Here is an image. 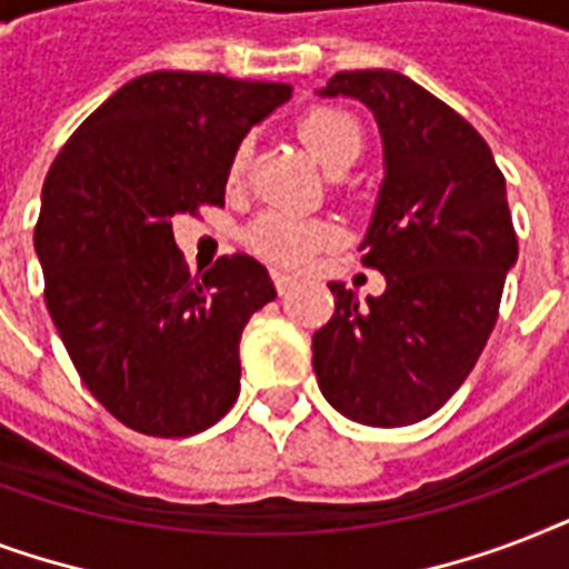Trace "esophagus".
I'll list each match as a JSON object with an SVG mask.
<instances>
[{
    "label": "esophagus",
    "mask_w": 569,
    "mask_h": 569,
    "mask_svg": "<svg viewBox=\"0 0 569 569\" xmlns=\"http://www.w3.org/2000/svg\"><path fill=\"white\" fill-rule=\"evenodd\" d=\"M271 280L277 286V295H286L295 286V277L286 274V271H271Z\"/></svg>",
    "instance_id": "esophagus-1"
}]
</instances>
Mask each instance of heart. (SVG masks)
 Returning a JSON list of instances; mask_svg holds the SVG:
<instances>
[{
    "label": "heart",
    "mask_w": 569,
    "mask_h": 569,
    "mask_svg": "<svg viewBox=\"0 0 569 569\" xmlns=\"http://www.w3.org/2000/svg\"><path fill=\"white\" fill-rule=\"evenodd\" d=\"M298 136L316 159L328 171L339 164H355L363 150V132L348 111L339 109H310L298 120ZM248 141L230 159V180H239L248 162ZM337 239V227L328 221H307L286 212L262 214L248 232L250 248L259 257L280 262V266H303L316 250L328 248Z\"/></svg>",
    "instance_id": "obj_1"
}]
</instances>
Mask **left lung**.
Returning <instances> with one entry per match:
<instances>
[{"instance_id":"obj_1","label":"left lung","mask_w":569,"mask_h":569,"mask_svg":"<svg viewBox=\"0 0 569 569\" xmlns=\"http://www.w3.org/2000/svg\"><path fill=\"white\" fill-rule=\"evenodd\" d=\"M319 97L360 100L378 120L383 182L363 266L387 277L312 337L321 396L360 425L398 428L437 413L472 372L517 262L505 177L458 111L396 70L337 73Z\"/></svg>"}]
</instances>
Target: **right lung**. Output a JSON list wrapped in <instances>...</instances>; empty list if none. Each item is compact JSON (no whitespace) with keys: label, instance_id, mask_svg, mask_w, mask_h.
<instances>
[{"label":"right lung","instance_id":"obj_1","mask_svg":"<svg viewBox=\"0 0 569 569\" xmlns=\"http://www.w3.org/2000/svg\"><path fill=\"white\" fill-rule=\"evenodd\" d=\"M289 97L283 82L156 70L111 93L49 168L34 227L47 310L84 387L132 431L191 437L239 398L241 330L274 283L248 253L194 280L171 221L223 206L241 138Z\"/></svg>","mask_w":569,"mask_h":569}]
</instances>
